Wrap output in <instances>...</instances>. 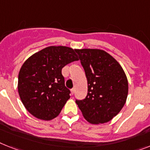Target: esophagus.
I'll return each mask as SVG.
<instances>
[{"label": "esophagus", "mask_w": 150, "mask_h": 150, "mask_svg": "<svg viewBox=\"0 0 150 150\" xmlns=\"http://www.w3.org/2000/svg\"><path fill=\"white\" fill-rule=\"evenodd\" d=\"M74 91H75V89H74V88H72V89H71V90H70V92H71V94H74Z\"/></svg>", "instance_id": "1"}]
</instances>
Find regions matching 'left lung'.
<instances>
[{
    "mask_svg": "<svg viewBox=\"0 0 150 150\" xmlns=\"http://www.w3.org/2000/svg\"><path fill=\"white\" fill-rule=\"evenodd\" d=\"M88 84L85 99L76 100L86 120L104 123L118 114L128 95V81L122 67L108 53L99 49L76 50Z\"/></svg>",
    "mask_w": 150,
    "mask_h": 150,
    "instance_id": "left-lung-1",
    "label": "left lung"
}]
</instances>
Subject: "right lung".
Instances as JSON below:
<instances>
[{
  "label": "right lung",
  "instance_id": "add662e5",
  "mask_svg": "<svg viewBox=\"0 0 150 150\" xmlns=\"http://www.w3.org/2000/svg\"><path fill=\"white\" fill-rule=\"evenodd\" d=\"M76 50L51 46L33 54L18 75V93L23 106L33 117L50 120L59 115L70 96L62 68L78 60Z\"/></svg>",
  "mask_w": 150,
  "mask_h": 150
}]
</instances>
